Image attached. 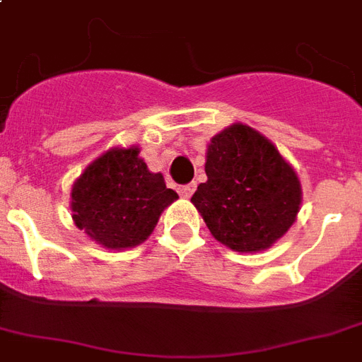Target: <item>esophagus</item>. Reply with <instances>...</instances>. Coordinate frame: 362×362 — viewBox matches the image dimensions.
<instances>
[{
	"mask_svg": "<svg viewBox=\"0 0 362 362\" xmlns=\"http://www.w3.org/2000/svg\"><path fill=\"white\" fill-rule=\"evenodd\" d=\"M179 194L183 196V198H190L194 194V190H196V183H188V185H181V187L177 188Z\"/></svg>",
	"mask_w": 362,
	"mask_h": 362,
	"instance_id": "34e87169",
	"label": "esophagus"
}]
</instances>
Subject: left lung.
Masks as SVG:
<instances>
[{
	"label": "left lung",
	"mask_w": 362,
	"mask_h": 362,
	"mask_svg": "<svg viewBox=\"0 0 362 362\" xmlns=\"http://www.w3.org/2000/svg\"><path fill=\"white\" fill-rule=\"evenodd\" d=\"M207 181L192 203L213 237L235 252H261L281 238L300 211L298 175L276 146L247 125L213 136Z\"/></svg>",
	"instance_id": "1"
}]
</instances>
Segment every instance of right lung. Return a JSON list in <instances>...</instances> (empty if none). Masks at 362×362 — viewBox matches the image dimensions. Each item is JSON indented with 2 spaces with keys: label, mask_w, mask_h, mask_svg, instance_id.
Masks as SVG:
<instances>
[{
  "label": "right lung",
  "mask_w": 362,
  "mask_h": 362,
  "mask_svg": "<svg viewBox=\"0 0 362 362\" xmlns=\"http://www.w3.org/2000/svg\"><path fill=\"white\" fill-rule=\"evenodd\" d=\"M174 199L177 194L166 188L163 175L149 172L139 148H116L77 179L71 188V213L88 237L122 250L144 242Z\"/></svg>",
  "instance_id": "obj_1"
}]
</instances>
